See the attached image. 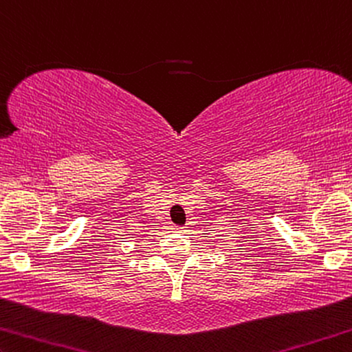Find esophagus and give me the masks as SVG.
<instances>
[{
	"label": "esophagus",
	"mask_w": 352,
	"mask_h": 352,
	"mask_svg": "<svg viewBox=\"0 0 352 352\" xmlns=\"http://www.w3.org/2000/svg\"><path fill=\"white\" fill-rule=\"evenodd\" d=\"M173 231H176V232H186V226H173Z\"/></svg>",
	"instance_id": "34e87169"
}]
</instances>
